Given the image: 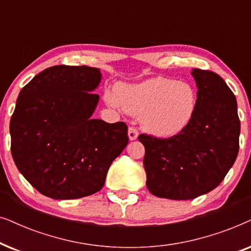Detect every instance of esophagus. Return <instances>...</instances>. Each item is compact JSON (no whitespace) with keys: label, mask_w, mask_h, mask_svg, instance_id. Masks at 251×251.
I'll list each match as a JSON object with an SVG mask.
<instances>
[{"label":"esophagus","mask_w":251,"mask_h":251,"mask_svg":"<svg viewBox=\"0 0 251 251\" xmlns=\"http://www.w3.org/2000/svg\"><path fill=\"white\" fill-rule=\"evenodd\" d=\"M138 138V131H136V128L134 127H129L128 128V139L133 141V140H136Z\"/></svg>","instance_id":"1"}]
</instances>
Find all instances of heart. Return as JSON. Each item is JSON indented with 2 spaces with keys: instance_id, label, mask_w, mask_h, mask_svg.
Wrapping results in <instances>:
<instances>
[{
  "instance_id": "obj_1",
  "label": "heart",
  "mask_w": 251,
  "mask_h": 251,
  "mask_svg": "<svg viewBox=\"0 0 251 251\" xmlns=\"http://www.w3.org/2000/svg\"><path fill=\"white\" fill-rule=\"evenodd\" d=\"M106 100L129 115L140 116L143 131L164 139L181 133L198 106V94L189 82L165 76L118 86L116 94H109Z\"/></svg>"
}]
</instances>
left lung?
Here are the masks:
<instances>
[{"label":"left lung","mask_w":251,"mask_h":251,"mask_svg":"<svg viewBox=\"0 0 251 251\" xmlns=\"http://www.w3.org/2000/svg\"><path fill=\"white\" fill-rule=\"evenodd\" d=\"M198 106L192 122L169 139L141 134L147 188L170 200H193L223 181L239 152L238 103L222 76L193 69Z\"/></svg>","instance_id":"1"}]
</instances>
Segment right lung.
<instances>
[{"label": "right lung", "instance_id": "right-lung-1", "mask_svg": "<svg viewBox=\"0 0 251 251\" xmlns=\"http://www.w3.org/2000/svg\"><path fill=\"white\" fill-rule=\"evenodd\" d=\"M102 75L89 66L56 65L19 93L10 120L15 164L34 188L53 200L99 192L111 163L127 146V126L93 119Z\"/></svg>", "mask_w": 251, "mask_h": 251}]
</instances>
